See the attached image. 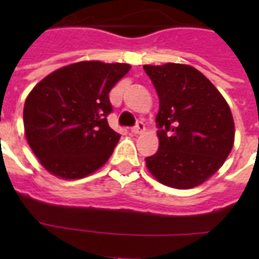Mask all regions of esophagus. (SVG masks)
<instances>
[{
    "mask_svg": "<svg viewBox=\"0 0 259 259\" xmlns=\"http://www.w3.org/2000/svg\"><path fill=\"white\" fill-rule=\"evenodd\" d=\"M145 132V125L142 123L141 121L137 122V125L134 126V127H132V133L133 134H141Z\"/></svg>",
    "mask_w": 259,
    "mask_h": 259,
    "instance_id": "1",
    "label": "esophagus"
}]
</instances>
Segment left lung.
I'll return each mask as SVG.
<instances>
[{
	"label": "left lung",
	"instance_id": "left-lung-1",
	"mask_svg": "<svg viewBox=\"0 0 259 259\" xmlns=\"http://www.w3.org/2000/svg\"><path fill=\"white\" fill-rule=\"evenodd\" d=\"M157 91L156 123L160 145L146 157L149 172L161 184L193 188L217 172L234 145V119L222 94L185 64L144 66Z\"/></svg>",
	"mask_w": 259,
	"mask_h": 259
}]
</instances>
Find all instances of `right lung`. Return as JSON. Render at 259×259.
Instances as JSON below:
<instances>
[{"label": "right lung", "mask_w": 259, "mask_h": 259, "mask_svg": "<svg viewBox=\"0 0 259 259\" xmlns=\"http://www.w3.org/2000/svg\"><path fill=\"white\" fill-rule=\"evenodd\" d=\"M129 70L123 63L79 62L33 87L24 105L25 137L48 172L75 180L106 164L121 137L107 123L109 93Z\"/></svg>", "instance_id": "1"}]
</instances>
